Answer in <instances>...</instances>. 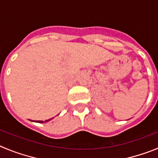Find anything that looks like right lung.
Masks as SVG:
<instances>
[{"mask_svg":"<svg viewBox=\"0 0 158 158\" xmlns=\"http://www.w3.org/2000/svg\"><path fill=\"white\" fill-rule=\"evenodd\" d=\"M50 119H48V120H45V122H47V121H49ZM37 123H43V121H37Z\"/></svg>","mask_w":158,"mask_h":158,"instance_id":"right-lung-1","label":"right lung"}]
</instances>
